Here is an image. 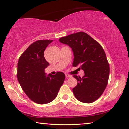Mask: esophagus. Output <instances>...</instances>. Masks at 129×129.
<instances>
[{
    "label": "esophagus",
    "instance_id": "34e87169",
    "mask_svg": "<svg viewBox=\"0 0 129 129\" xmlns=\"http://www.w3.org/2000/svg\"><path fill=\"white\" fill-rule=\"evenodd\" d=\"M72 76L69 75H68V74H65V77L66 78H69V77H71Z\"/></svg>",
    "mask_w": 129,
    "mask_h": 129
}]
</instances>
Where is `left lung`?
Returning a JSON list of instances; mask_svg holds the SVG:
<instances>
[{
    "instance_id": "left-lung-1",
    "label": "left lung",
    "mask_w": 129,
    "mask_h": 129,
    "mask_svg": "<svg viewBox=\"0 0 129 129\" xmlns=\"http://www.w3.org/2000/svg\"><path fill=\"white\" fill-rule=\"evenodd\" d=\"M72 49L73 67L82 69V78L74 75L77 85L73 88L78 101L91 103L101 96L108 85L110 68L106 54L101 45L88 34L79 32L59 39Z\"/></svg>"
}]
</instances>
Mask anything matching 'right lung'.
<instances>
[{
    "mask_svg": "<svg viewBox=\"0 0 129 129\" xmlns=\"http://www.w3.org/2000/svg\"><path fill=\"white\" fill-rule=\"evenodd\" d=\"M52 40H39L31 44L20 56L17 63V77L21 88L32 101L39 104L51 102L57 95L65 80V74L46 76L49 65L44 52Z\"/></svg>",
    "mask_w": 129,
    "mask_h": 129,
    "instance_id": "obj_1",
    "label": "right lung"
}]
</instances>
